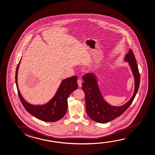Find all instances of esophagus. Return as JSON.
I'll return each instance as SVG.
<instances>
[{"label": "esophagus", "mask_w": 155, "mask_h": 155, "mask_svg": "<svg viewBox=\"0 0 155 155\" xmlns=\"http://www.w3.org/2000/svg\"><path fill=\"white\" fill-rule=\"evenodd\" d=\"M77 83H78L79 87H81V85H82V81H81V79H78L77 80Z\"/></svg>", "instance_id": "34e87169"}]
</instances>
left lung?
Returning <instances> with one entry per match:
<instances>
[{
    "instance_id": "1",
    "label": "left lung",
    "mask_w": 155,
    "mask_h": 155,
    "mask_svg": "<svg viewBox=\"0 0 155 155\" xmlns=\"http://www.w3.org/2000/svg\"><path fill=\"white\" fill-rule=\"evenodd\" d=\"M124 60L128 62L134 77L135 89L131 99L120 107L111 106L104 100L94 74H87L83 77L84 82L82 84V89L85 95L86 112L94 121L100 123H106L119 117L128 109L136 96L139 88L140 75L137 61L132 49H130Z\"/></svg>"
}]
</instances>
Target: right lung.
Instances as JSON below:
<instances>
[{
  "label": "right lung",
  "instance_id": "right-lung-1",
  "mask_svg": "<svg viewBox=\"0 0 155 155\" xmlns=\"http://www.w3.org/2000/svg\"><path fill=\"white\" fill-rule=\"evenodd\" d=\"M20 63V62L16 70L15 82L18 97L25 110L37 118L44 121L54 122L62 118L67 110L68 97L71 92L78 88L77 76H74L64 79L54 97L48 102L44 105H32L25 101L18 90L17 76Z\"/></svg>",
  "mask_w": 155,
  "mask_h": 155
}]
</instances>
